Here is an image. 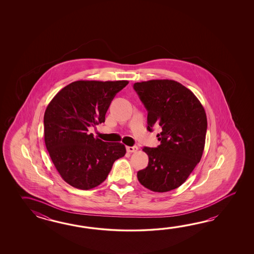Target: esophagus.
Instances as JSON below:
<instances>
[{
    "mask_svg": "<svg viewBox=\"0 0 254 254\" xmlns=\"http://www.w3.org/2000/svg\"><path fill=\"white\" fill-rule=\"evenodd\" d=\"M126 150H127L128 152H136V151H138V147L137 146H128L126 148Z\"/></svg>",
    "mask_w": 254,
    "mask_h": 254,
    "instance_id": "1",
    "label": "esophagus"
}]
</instances>
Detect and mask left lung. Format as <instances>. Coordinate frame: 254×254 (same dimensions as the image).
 I'll return each instance as SVG.
<instances>
[{
	"label": "left lung",
	"instance_id": "1",
	"mask_svg": "<svg viewBox=\"0 0 254 254\" xmlns=\"http://www.w3.org/2000/svg\"><path fill=\"white\" fill-rule=\"evenodd\" d=\"M133 89L148 112L147 129L159 126L161 144L144 147L148 166L137 173L141 185L156 192L176 189L200 162L205 145L207 117L188 88L173 80L135 82Z\"/></svg>",
	"mask_w": 254,
	"mask_h": 254
}]
</instances>
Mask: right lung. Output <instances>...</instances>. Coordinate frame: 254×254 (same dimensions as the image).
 <instances>
[{
	"label": "right lung",
	"instance_id": "1",
	"mask_svg": "<svg viewBox=\"0 0 254 254\" xmlns=\"http://www.w3.org/2000/svg\"><path fill=\"white\" fill-rule=\"evenodd\" d=\"M128 81H76L63 88L45 110L44 141L54 166L70 186L90 190L103 183L114 162L126 153L120 142L88 133L104 123L117 92Z\"/></svg>",
	"mask_w": 254,
	"mask_h": 254
}]
</instances>
